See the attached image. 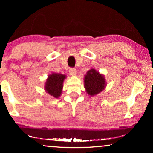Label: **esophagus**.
Here are the masks:
<instances>
[{
  "label": "esophagus",
  "instance_id": "obj_1",
  "mask_svg": "<svg viewBox=\"0 0 153 153\" xmlns=\"http://www.w3.org/2000/svg\"><path fill=\"white\" fill-rule=\"evenodd\" d=\"M69 74L71 75V76H75L77 75V71L75 69V68H71L69 71Z\"/></svg>",
  "mask_w": 153,
  "mask_h": 153
}]
</instances>
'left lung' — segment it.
Returning <instances> with one entry per match:
<instances>
[{
  "mask_svg": "<svg viewBox=\"0 0 153 153\" xmlns=\"http://www.w3.org/2000/svg\"><path fill=\"white\" fill-rule=\"evenodd\" d=\"M84 88L89 96H94L104 90L106 86L104 75L91 68L84 76Z\"/></svg>",
  "mask_w": 153,
  "mask_h": 153,
  "instance_id": "1",
  "label": "left lung"
}]
</instances>
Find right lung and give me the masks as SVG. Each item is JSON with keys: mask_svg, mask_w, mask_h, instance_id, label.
<instances>
[{"mask_svg": "<svg viewBox=\"0 0 153 153\" xmlns=\"http://www.w3.org/2000/svg\"><path fill=\"white\" fill-rule=\"evenodd\" d=\"M65 75L52 73L48 75L45 83V90L52 97L59 98L62 94L63 82L66 78Z\"/></svg>", "mask_w": 153, "mask_h": 153, "instance_id": "obj_1", "label": "right lung"}]
</instances>
